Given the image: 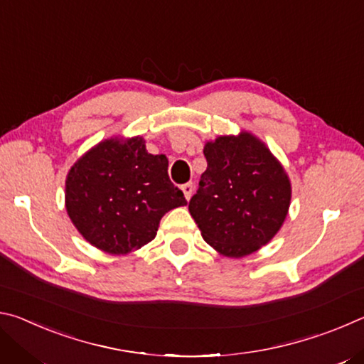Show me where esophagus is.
<instances>
[{
    "label": "esophagus",
    "mask_w": 364,
    "mask_h": 364,
    "mask_svg": "<svg viewBox=\"0 0 364 364\" xmlns=\"http://www.w3.org/2000/svg\"><path fill=\"white\" fill-rule=\"evenodd\" d=\"M181 191H183L184 197H186V200H189V199H191V196H193V193H194V184H193V183H186V184H183V186H181Z\"/></svg>",
    "instance_id": "obj_1"
}]
</instances>
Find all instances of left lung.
Wrapping results in <instances>:
<instances>
[{
    "label": "left lung",
    "mask_w": 364,
    "mask_h": 364,
    "mask_svg": "<svg viewBox=\"0 0 364 364\" xmlns=\"http://www.w3.org/2000/svg\"><path fill=\"white\" fill-rule=\"evenodd\" d=\"M207 170L189 200L204 241L230 258L267 245L289 213L292 184L269 147L250 132L225 134L204 146Z\"/></svg>",
    "instance_id": "8db88e82"
}]
</instances>
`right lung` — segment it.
<instances>
[{
    "instance_id": "obj_1",
    "label": "right lung",
    "mask_w": 364,
    "mask_h": 364,
    "mask_svg": "<svg viewBox=\"0 0 364 364\" xmlns=\"http://www.w3.org/2000/svg\"><path fill=\"white\" fill-rule=\"evenodd\" d=\"M168 159L143 136H112L86 151L65 178V210L86 242L127 255L156 237L167 212L188 202L168 178Z\"/></svg>"
}]
</instances>
